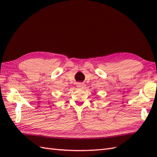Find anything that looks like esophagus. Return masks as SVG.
I'll return each mask as SVG.
<instances>
[{
  "label": "esophagus",
  "instance_id": "1",
  "mask_svg": "<svg viewBox=\"0 0 157 157\" xmlns=\"http://www.w3.org/2000/svg\"><path fill=\"white\" fill-rule=\"evenodd\" d=\"M77 86H78V88H81V87L83 86V84H82V83H78V84H77Z\"/></svg>",
  "mask_w": 157,
  "mask_h": 157
}]
</instances>
